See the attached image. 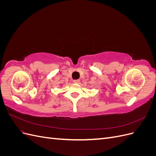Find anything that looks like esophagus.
Returning <instances> with one entry per match:
<instances>
[{"instance_id": "obj_1", "label": "esophagus", "mask_w": 156, "mask_h": 156, "mask_svg": "<svg viewBox=\"0 0 156 156\" xmlns=\"http://www.w3.org/2000/svg\"><path fill=\"white\" fill-rule=\"evenodd\" d=\"M73 82L74 83H79V79H75V80H73Z\"/></svg>"}]
</instances>
